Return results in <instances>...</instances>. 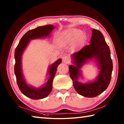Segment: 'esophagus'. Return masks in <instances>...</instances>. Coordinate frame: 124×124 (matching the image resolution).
Returning a JSON list of instances; mask_svg holds the SVG:
<instances>
[{"instance_id":"obj_1","label":"esophagus","mask_w":124,"mask_h":124,"mask_svg":"<svg viewBox=\"0 0 124 124\" xmlns=\"http://www.w3.org/2000/svg\"><path fill=\"white\" fill-rule=\"evenodd\" d=\"M62 62L65 63H69L70 62V59L67 56H64L62 57Z\"/></svg>"}]
</instances>
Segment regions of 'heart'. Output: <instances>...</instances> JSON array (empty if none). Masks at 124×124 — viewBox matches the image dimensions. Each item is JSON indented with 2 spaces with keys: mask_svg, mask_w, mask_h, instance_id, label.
<instances>
[{
  "mask_svg": "<svg viewBox=\"0 0 124 124\" xmlns=\"http://www.w3.org/2000/svg\"><path fill=\"white\" fill-rule=\"evenodd\" d=\"M84 37V33L80 31L79 29L72 28L63 32L58 41L59 45L62 46H66L74 40V46H77L81 43Z\"/></svg>",
  "mask_w": 124,
  "mask_h": 124,
  "instance_id": "heart-1",
  "label": "heart"
}]
</instances>
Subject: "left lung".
I'll return each mask as SVG.
<instances>
[{
  "instance_id": "left-lung-1",
  "label": "left lung",
  "mask_w": 124,
  "mask_h": 124,
  "mask_svg": "<svg viewBox=\"0 0 124 124\" xmlns=\"http://www.w3.org/2000/svg\"><path fill=\"white\" fill-rule=\"evenodd\" d=\"M72 57L74 65L69 66V70L77 92L82 96L89 98L96 97L103 93L110 83L113 62L109 46L102 33L98 30L93 29L90 44L73 53ZM93 58L101 70L96 80L84 84L79 82L78 79L79 76H81V67L88 60Z\"/></svg>"
}]
</instances>
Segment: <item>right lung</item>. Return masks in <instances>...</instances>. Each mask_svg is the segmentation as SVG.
<instances>
[{"label":"right lung","mask_w":124,"mask_h":124,"mask_svg":"<svg viewBox=\"0 0 124 124\" xmlns=\"http://www.w3.org/2000/svg\"><path fill=\"white\" fill-rule=\"evenodd\" d=\"M55 27L53 25H46L30 30L22 37L15 50L16 63L14 65V73L17 85L22 93L32 99H43L50 94L57 67L62 62V59H58L49 67L48 71L49 77L46 83L40 88H35L28 85L24 79L22 69V56L30 40L48 37Z\"/></svg>","instance_id":"add662e5"}]
</instances>
